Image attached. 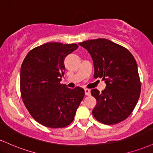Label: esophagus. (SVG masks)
Returning a JSON list of instances; mask_svg holds the SVG:
<instances>
[{
    "instance_id": "obj_1",
    "label": "esophagus",
    "mask_w": 153,
    "mask_h": 153,
    "mask_svg": "<svg viewBox=\"0 0 153 153\" xmlns=\"http://www.w3.org/2000/svg\"><path fill=\"white\" fill-rule=\"evenodd\" d=\"M85 94L86 96H90L91 95V91L89 89H85Z\"/></svg>"
}]
</instances>
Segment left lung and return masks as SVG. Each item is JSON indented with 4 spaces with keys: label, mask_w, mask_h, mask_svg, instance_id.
Here are the masks:
<instances>
[{
    "label": "left lung",
    "mask_w": 153,
    "mask_h": 153,
    "mask_svg": "<svg viewBox=\"0 0 153 153\" xmlns=\"http://www.w3.org/2000/svg\"><path fill=\"white\" fill-rule=\"evenodd\" d=\"M79 45L92 57L94 78H102L106 84L101 93L97 89L91 91L97 101L92 111L94 117L107 125L125 120L136 106L141 91L134 57L125 47L106 39L87 40Z\"/></svg>",
    "instance_id": "left-lung-1"
}]
</instances>
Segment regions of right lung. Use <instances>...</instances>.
<instances>
[{"label": "right lung", "instance_id": "1", "mask_svg": "<svg viewBox=\"0 0 153 153\" xmlns=\"http://www.w3.org/2000/svg\"><path fill=\"white\" fill-rule=\"evenodd\" d=\"M78 47L77 44L49 42L29 51L21 68V96L26 109L38 123L63 128L74 119L83 99L82 88H68L60 80L64 60Z\"/></svg>", "mask_w": 153, "mask_h": 153}]
</instances>
